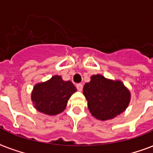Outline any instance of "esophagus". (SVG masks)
I'll return each mask as SVG.
<instances>
[{"label": "esophagus", "mask_w": 153, "mask_h": 153, "mask_svg": "<svg viewBox=\"0 0 153 153\" xmlns=\"http://www.w3.org/2000/svg\"><path fill=\"white\" fill-rule=\"evenodd\" d=\"M76 88L79 91H82V88H83V85L82 83H78L76 85Z\"/></svg>", "instance_id": "1"}]
</instances>
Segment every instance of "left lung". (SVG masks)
I'll return each instance as SVG.
<instances>
[{"instance_id":"8db88e82","label":"left lung","mask_w":153,"mask_h":153,"mask_svg":"<svg viewBox=\"0 0 153 153\" xmlns=\"http://www.w3.org/2000/svg\"><path fill=\"white\" fill-rule=\"evenodd\" d=\"M88 109L95 118L101 121L113 119L128 107L130 92L122 82L105 79L101 74L93 75L83 87Z\"/></svg>"}]
</instances>
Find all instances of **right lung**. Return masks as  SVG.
Listing matches in <instances>:
<instances>
[{"label":"right lung","mask_w":153,"mask_h":153,"mask_svg":"<svg viewBox=\"0 0 153 153\" xmlns=\"http://www.w3.org/2000/svg\"><path fill=\"white\" fill-rule=\"evenodd\" d=\"M76 91L71 82L63 81L61 76L55 75L48 81L34 86L32 101L38 111L48 115H56L64 110L69 98Z\"/></svg>","instance_id":"obj_1"}]
</instances>
